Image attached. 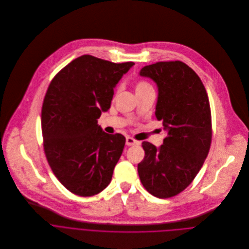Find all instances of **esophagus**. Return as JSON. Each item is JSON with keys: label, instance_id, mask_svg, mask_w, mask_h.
Segmentation results:
<instances>
[{"label": "esophagus", "instance_id": "obj_1", "mask_svg": "<svg viewBox=\"0 0 249 249\" xmlns=\"http://www.w3.org/2000/svg\"><path fill=\"white\" fill-rule=\"evenodd\" d=\"M140 142H138V141H136V140H134L133 138H131V137H127L126 138V144L128 145V146H131V145H134V144H139Z\"/></svg>", "mask_w": 249, "mask_h": 249}]
</instances>
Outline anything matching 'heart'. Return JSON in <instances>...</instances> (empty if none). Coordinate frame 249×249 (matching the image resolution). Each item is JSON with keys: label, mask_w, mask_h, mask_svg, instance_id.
Instances as JSON below:
<instances>
[{"label": "heart", "mask_w": 249, "mask_h": 249, "mask_svg": "<svg viewBox=\"0 0 249 249\" xmlns=\"http://www.w3.org/2000/svg\"><path fill=\"white\" fill-rule=\"evenodd\" d=\"M150 88H152L147 82H145V81H140L138 84H137V86H136V92H141V91H144V90H146V89H150Z\"/></svg>", "instance_id": "obj_1"}]
</instances>
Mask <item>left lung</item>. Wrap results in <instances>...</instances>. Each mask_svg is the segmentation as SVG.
<instances>
[{
  "mask_svg": "<svg viewBox=\"0 0 249 249\" xmlns=\"http://www.w3.org/2000/svg\"><path fill=\"white\" fill-rule=\"evenodd\" d=\"M140 75L157 86L155 116L163 121L167 137L158 147L142 143L144 158L138 173L149 194L168 198L193 182L207 157L212 138L209 100L198 75L182 61L146 65Z\"/></svg>",
  "mask_w": 249,
  "mask_h": 249,
  "instance_id": "left-lung-1",
  "label": "left lung"
}]
</instances>
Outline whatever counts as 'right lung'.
<instances>
[{
	"instance_id": "right-lung-1",
	"label": "right lung",
	"mask_w": 249,
	"mask_h": 249,
	"mask_svg": "<svg viewBox=\"0 0 249 249\" xmlns=\"http://www.w3.org/2000/svg\"><path fill=\"white\" fill-rule=\"evenodd\" d=\"M134 64L84 54L63 67L48 88L41 118L44 150L57 180L74 195L95 196L111 181L126 140L104 132L98 119Z\"/></svg>"
}]
</instances>
